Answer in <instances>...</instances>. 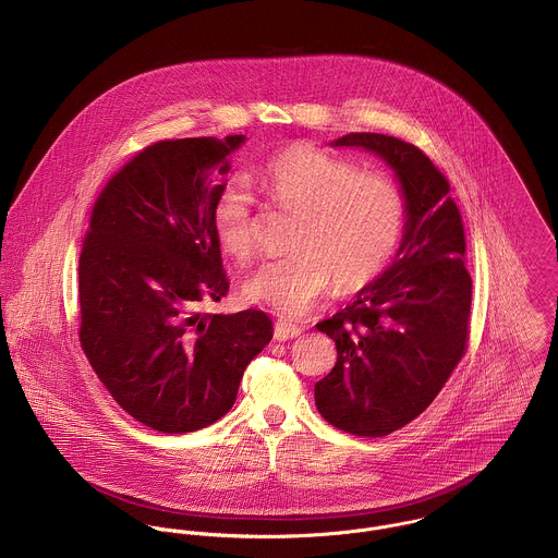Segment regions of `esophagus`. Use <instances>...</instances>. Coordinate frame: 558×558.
Here are the masks:
<instances>
[{
	"instance_id": "esophagus-1",
	"label": "esophagus",
	"mask_w": 558,
	"mask_h": 558,
	"mask_svg": "<svg viewBox=\"0 0 558 558\" xmlns=\"http://www.w3.org/2000/svg\"><path fill=\"white\" fill-rule=\"evenodd\" d=\"M301 330H303L301 326H296V324H292V322H286V319H279V322L275 324V339H277V341H288V339L299 337Z\"/></svg>"
}]
</instances>
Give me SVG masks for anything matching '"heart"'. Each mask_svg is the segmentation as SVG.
Here are the masks:
<instances>
[{
	"instance_id": "heart-1",
	"label": "heart",
	"mask_w": 558,
	"mask_h": 558,
	"mask_svg": "<svg viewBox=\"0 0 558 558\" xmlns=\"http://www.w3.org/2000/svg\"><path fill=\"white\" fill-rule=\"evenodd\" d=\"M257 186L286 213H296L288 257L253 272L242 294L248 303L286 316L307 314L335 286L341 292L372 283L393 259L405 228V197L393 178L294 144L264 165ZM215 234L239 264L259 253V221L251 191L232 182L217 197Z\"/></svg>"
}]
</instances>
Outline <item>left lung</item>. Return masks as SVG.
I'll return each mask as SVG.
<instances>
[{"label": "left lung", "instance_id": "1", "mask_svg": "<svg viewBox=\"0 0 558 558\" xmlns=\"http://www.w3.org/2000/svg\"><path fill=\"white\" fill-rule=\"evenodd\" d=\"M387 160L405 197V234L393 264L354 303L318 322L337 363L316 383L319 414L341 432L380 438L416 418L469 350L473 279L449 180L416 146L380 133H350Z\"/></svg>", "mask_w": 558, "mask_h": 558}]
</instances>
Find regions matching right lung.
<instances>
[{
    "label": "right lung",
    "mask_w": 558,
    "mask_h": 558,
    "mask_svg": "<svg viewBox=\"0 0 558 558\" xmlns=\"http://www.w3.org/2000/svg\"><path fill=\"white\" fill-rule=\"evenodd\" d=\"M242 142H157L92 206L80 255L81 348L118 405L162 434L219 421L272 339L264 312H202L230 290L213 213Z\"/></svg>",
    "instance_id": "right-lung-1"
}]
</instances>
